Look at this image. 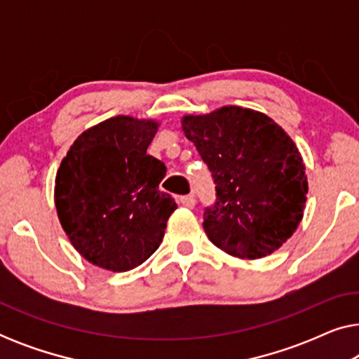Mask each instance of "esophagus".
Masks as SVG:
<instances>
[{
	"instance_id": "1",
	"label": "esophagus",
	"mask_w": 359,
	"mask_h": 359,
	"mask_svg": "<svg viewBox=\"0 0 359 359\" xmlns=\"http://www.w3.org/2000/svg\"><path fill=\"white\" fill-rule=\"evenodd\" d=\"M180 203L184 205V208H194V204H196V198H194V194H186V196H181L180 198Z\"/></svg>"
}]
</instances>
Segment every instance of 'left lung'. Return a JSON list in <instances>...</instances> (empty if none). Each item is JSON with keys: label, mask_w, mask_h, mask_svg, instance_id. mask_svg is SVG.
<instances>
[{"label": "left lung", "mask_w": 359, "mask_h": 359, "mask_svg": "<svg viewBox=\"0 0 359 359\" xmlns=\"http://www.w3.org/2000/svg\"><path fill=\"white\" fill-rule=\"evenodd\" d=\"M181 126L215 183L203 222L210 242L242 259L276 252L301 224L309 191L291 137L271 117L240 106L184 116Z\"/></svg>", "instance_id": "8db88e82"}]
</instances>
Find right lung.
Here are the masks:
<instances>
[{
  "instance_id": "obj_1",
  "label": "right lung",
  "mask_w": 359,
  "mask_h": 359,
  "mask_svg": "<svg viewBox=\"0 0 359 359\" xmlns=\"http://www.w3.org/2000/svg\"><path fill=\"white\" fill-rule=\"evenodd\" d=\"M158 122L116 116L73 142L55 176V208L78 253L109 271L150 258L178 208L158 184L163 161L147 155Z\"/></svg>"
}]
</instances>
